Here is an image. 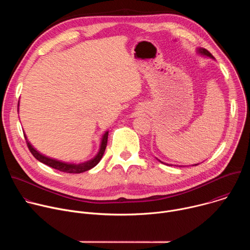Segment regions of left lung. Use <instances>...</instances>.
<instances>
[{
    "mask_svg": "<svg viewBox=\"0 0 250 250\" xmlns=\"http://www.w3.org/2000/svg\"><path fill=\"white\" fill-rule=\"evenodd\" d=\"M200 54H202V55H205V56H208V57H210V58H213V56L207 50V49H205V48H198V50H197ZM215 59V58H213ZM159 162H161V163H163L162 161H160L159 160ZM164 164H166V163H164ZM166 165H169V164H166ZM196 165H198V164H195V165H193V166H196Z\"/></svg>",
    "mask_w": 250,
    "mask_h": 250,
    "instance_id": "obj_1",
    "label": "left lung"
}]
</instances>
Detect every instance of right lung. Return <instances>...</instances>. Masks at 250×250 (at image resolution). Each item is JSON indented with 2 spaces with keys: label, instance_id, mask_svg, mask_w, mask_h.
<instances>
[{
  "label": "right lung",
  "instance_id": "1",
  "mask_svg": "<svg viewBox=\"0 0 250 250\" xmlns=\"http://www.w3.org/2000/svg\"><path fill=\"white\" fill-rule=\"evenodd\" d=\"M108 135H109V131H105L102 137V141H101V146H100V149H99V152L97 153V155L86 161V162H83V163H79V164H74V163H66V162H62V161H59V160H56V159H52V158H49L47 156H44L42 155V153H40L39 151H37V149L33 148L32 146L29 144L26 136L24 135L25 137V140H26V145H27V147L29 149V151L31 152V154L37 158L39 161H41L42 163L45 164V165H48L54 169H57L61 172H65V173H83L85 171H88L90 169H92L93 167H95L99 162L100 160L102 159L103 155H104V152L105 150V147H106V142H108Z\"/></svg>",
  "mask_w": 250,
  "mask_h": 250
}]
</instances>
